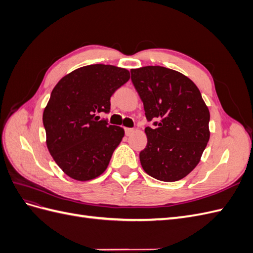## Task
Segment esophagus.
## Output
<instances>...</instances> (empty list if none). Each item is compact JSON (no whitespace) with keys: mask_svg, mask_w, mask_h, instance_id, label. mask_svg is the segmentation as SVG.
<instances>
[{"mask_svg":"<svg viewBox=\"0 0 253 253\" xmlns=\"http://www.w3.org/2000/svg\"><path fill=\"white\" fill-rule=\"evenodd\" d=\"M133 133H134V128L126 127V136H131Z\"/></svg>","mask_w":253,"mask_h":253,"instance_id":"esophagus-1","label":"esophagus"}]
</instances>
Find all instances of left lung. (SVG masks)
<instances>
[{"mask_svg": "<svg viewBox=\"0 0 253 253\" xmlns=\"http://www.w3.org/2000/svg\"><path fill=\"white\" fill-rule=\"evenodd\" d=\"M148 121V143L139 154L144 172L162 181H177L198 165L210 138V113L200 89L187 76L163 66L131 70Z\"/></svg>", "mask_w": 253, "mask_h": 253, "instance_id": "left-lung-1", "label": "left lung"}]
</instances>
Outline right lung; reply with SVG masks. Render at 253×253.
I'll use <instances>...</instances> for the list:
<instances>
[{"mask_svg":"<svg viewBox=\"0 0 253 253\" xmlns=\"http://www.w3.org/2000/svg\"><path fill=\"white\" fill-rule=\"evenodd\" d=\"M128 79L126 68L91 64L67 74L53 87L43 112L46 145L71 178L94 179L108 168L125 129L98 121L96 115L110 112L112 95Z\"/></svg>","mask_w":253,"mask_h":253,"instance_id":"obj_1","label":"right lung"}]
</instances>
